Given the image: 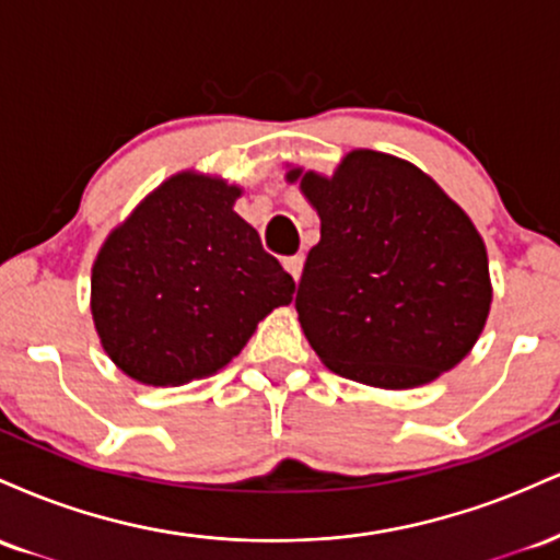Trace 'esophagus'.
Returning <instances> with one entry per match:
<instances>
[{"label": "esophagus", "instance_id": "34e87169", "mask_svg": "<svg viewBox=\"0 0 560 560\" xmlns=\"http://www.w3.org/2000/svg\"><path fill=\"white\" fill-rule=\"evenodd\" d=\"M302 262H305V258L302 255H292V258L284 260V268L289 273H292L294 281H300V273H302Z\"/></svg>", "mask_w": 560, "mask_h": 560}]
</instances>
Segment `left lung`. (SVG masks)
Returning <instances> with one entry per match:
<instances>
[{
    "label": "left lung",
    "mask_w": 560,
    "mask_h": 560,
    "mask_svg": "<svg viewBox=\"0 0 560 560\" xmlns=\"http://www.w3.org/2000/svg\"><path fill=\"white\" fill-rule=\"evenodd\" d=\"M320 218L298 318L320 363L378 389H413L455 369L492 305L487 247L471 218L408 160L352 150L331 176L292 165Z\"/></svg>",
    "instance_id": "obj_1"
}]
</instances>
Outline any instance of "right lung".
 <instances>
[{
  "label": "right lung",
  "instance_id": "right-lung-1",
  "mask_svg": "<svg viewBox=\"0 0 560 560\" xmlns=\"http://www.w3.org/2000/svg\"><path fill=\"white\" fill-rule=\"evenodd\" d=\"M242 186L182 171L118 223L92 266V318L107 358L150 387L213 376L242 352L294 279L234 202Z\"/></svg>",
  "mask_w": 560,
  "mask_h": 560
}]
</instances>
